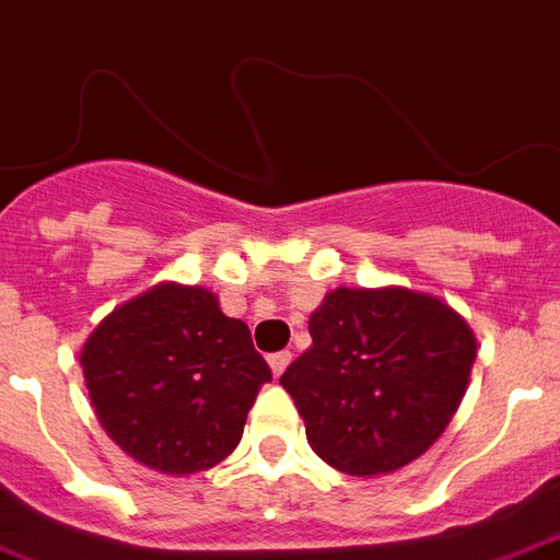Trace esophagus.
<instances>
[{"mask_svg": "<svg viewBox=\"0 0 560 560\" xmlns=\"http://www.w3.org/2000/svg\"><path fill=\"white\" fill-rule=\"evenodd\" d=\"M293 355L288 353V350H281V353H272L269 355V368H272V374L281 376L284 371H288V364H291Z\"/></svg>", "mask_w": 560, "mask_h": 560, "instance_id": "obj_1", "label": "esophagus"}]
</instances>
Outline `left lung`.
Masks as SVG:
<instances>
[{"label": "left lung", "instance_id": "1", "mask_svg": "<svg viewBox=\"0 0 560 560\" xmlns=\"http://www.w3.org/2000/svg\"><path fill=\"white\" fill-rule=\"evenodd\" d=\"M308 332L281 385L317 457L355 478L404 469L442 436L478 353L448 302L409 288H338Z\"/></svg>", "mask_w": 560, "mask_h": 560}]
</instances>
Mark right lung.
I'll return each instance as SVG.
<instances>
[{"label":"right lung","instance_id":"1","mask_svg":"<svg viewBox=\"0 0 560 560\" xmlns=\"http://www.w3.org/2000/svg\"><path fill=\"white\" fill-rule=\"evenodd\" d=\"M91 407L109 439L163 475L213 469L240 445L272 380L248 326L217 293L163 281L97 323L80 353Z\"/></svg>","mask_w":560,"mask_h":560}]
</instances>
